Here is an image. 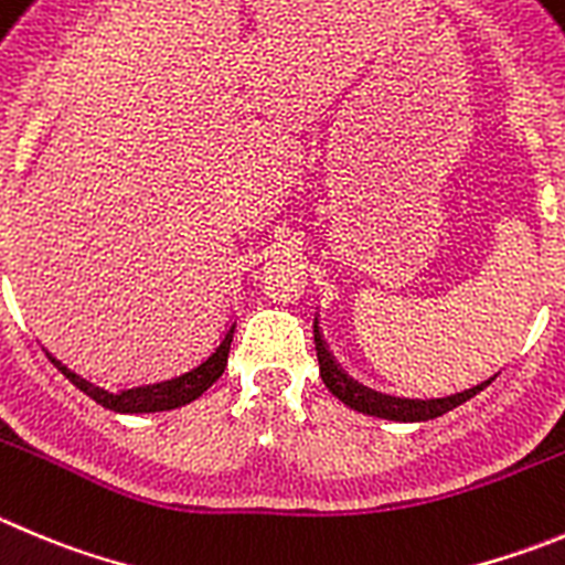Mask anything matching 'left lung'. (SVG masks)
<instances>
[{"instance_id":"8db88e82","label":"left lung","mask_w":565,"mask_h":565,"mask_svg":"<svg viewBox=\"0 0 565 565\" xmlns=\"http://www.w3.org/2000/svg\"><path fill=\"white\" fill-rule=\"evenodd\" d=\"M315 348H318L320 376H323V384L331 390V395H337L345 407L356 409V413H365L384 420H398V424H420V420L440 418V415L451 413L455 407L466 404L468 398H473L479 390H484L493 379H497L490 376L488 382L477 384V387L471 390H462V393L446 395V398H426V402H420V398H398V395H387L379 393V390L365 387V384H360L356 379L348 376V373L334 362L329 348H326L318 318H315Z\"/></svg>"}]
</instances>
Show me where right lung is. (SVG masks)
Wrapping results in <instances>:
<instances>
[{
    "instance_id": "add662e5",
    "label": "right lung",
    "mask_w": 565,
    "mask_h": 565,
    "mask_svg": "<svg viewBox=\"0 0 565 565\" xmlns=\"http://www.w3.org/2000/svg\"><path fill=\"white\" fill-rule=\"evenodd\" d=\"M234 329L236 323H231V329L225 331V337L220 340V345L205 356L200 365H194L192 371L181 373V376H172L167 382H156V384H139V387H128V390H105L99 384L88 382V379L77 376L72 367L63 365L61 360H55L52 354L50 362L68 379V382L75 384L77 390L94 398L97 404H103L105 409H114V413H125V415H136V413H163V409H178L192 404L194 398L205 393L211 384L217 382L223 376L225 365H228V351H231V340H234Z\"/></svg>"
}]
</instances>
